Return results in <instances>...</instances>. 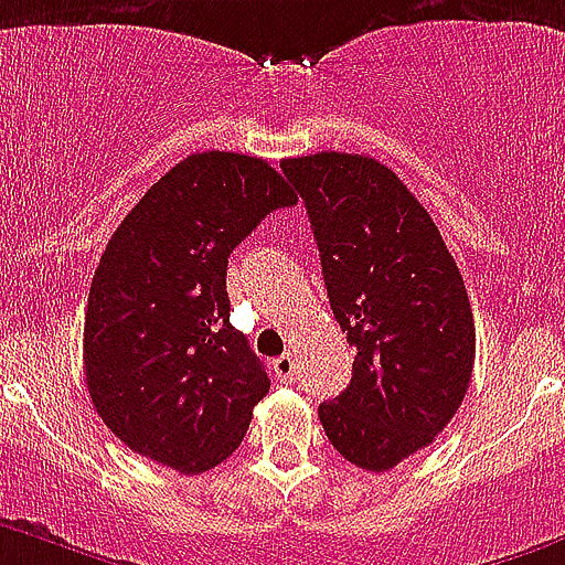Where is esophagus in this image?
<instances>
[{
    "label": "esophagus",
    "instance_id": "esophagus-1",
    "mask_svg": "<svg viewBox=\"0 0 565 565\" xmlns=\"http://www.w3.org/2000/svg\"><path fill=\"white\" fill-rule=\"evenodd\" d=\"M273 371H276V377L281 380V383H292V377H295V358H292V354H281V358L273 363Z\"/></svg>",
    "mask_w": 565,
    "mask_h": 565
}]
</instances>
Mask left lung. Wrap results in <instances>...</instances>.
I'll return each instance as SVG.
<instances>
[{"label":"left lung","mask_w":565,"mask_h":565,"mask_svg":"<svg viewBox=\"0 0 565 565\" xmlns=\"http://www.w3.org/2000/svg\"><path fill=\"white\" fill-rule=\"evenodd\" d=\"M329 303L358 349L352 383L318 408L338 454L385 472L454 419L476 363L470 298L430 213L363 154L289 157Z\"/></svg>","instance_id":"obj_1"}]
</instances>
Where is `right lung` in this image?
<instances>
[{
    "label": "right lung",
    "instance_id": "right-lung-1",
    "mask_svg": "<svg viewBox=\"0 0 565 565\" xmlns=\"http://www.w3.org/2000/svg\"><path fill=\"white\" fill-rule=\"evenodd\" d=\"M295 202L262 157L202 151L111 233L86 303L84 374L104 425L135 454L194 476L242 445L270 377L231 323L227 258Z\"/></svg>",
    "mask_w": 565,
    "mask_h": 565
}]
</instances>
